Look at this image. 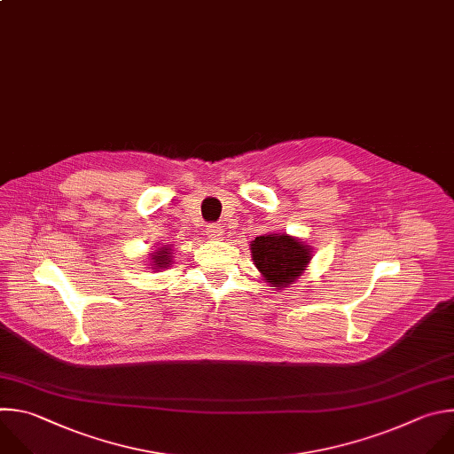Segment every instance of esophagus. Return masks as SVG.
I'll return each mask as SVG.
<instances>
[{
  "label": "esophagus",
  "instance_id": "1",
  "mask_svg": "<svg viewBox=\"0 0 454 454\" xmlns=\"http://www.w3.org/2000/svg\"><path fill=\"white\" fill-rule=\"evenodd\" d=\"M206 234H207V238H211V239H222L223 229H222L218 223H209L207 229H206Z\"/></svg>",
  "mask_w": 454,
  "mask_h": 454
}]
</instances>
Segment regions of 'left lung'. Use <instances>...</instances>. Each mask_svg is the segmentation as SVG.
I'll return each mask as SVG.
<instances>
[{"label": "left lung", "instance_id": "8db88e82", "mask_svg": "<svg viewBox=\"0 0 454 454\" xmlns=\"http://www.w3.org/2000/svg\"><path fill=\"white\" fill-rule=\"evenodd\" d=\"M252 259L274 290L294 285L311 261V248L288 234H264L250 243Z\"/></svg>", "mask_w": 454, "mask_h": 454}]
</instances>
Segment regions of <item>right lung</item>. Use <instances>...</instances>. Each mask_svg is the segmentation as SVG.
<instances>
[{"label": "right lung", "mask_w": 454, "mask_h": 454, "mask_svg": "<svg viewBox=\"0 0 454 454\" xmlns=\"http://www.w3.org/2000/svg\"><path fill=\"white\" fill-rule=\"evenodd\" d=\"M171 248L169 247H160L157 248V252L152 254V261H150V266L153 270H159V268H166L171 264Z\"/></svg>", "instance_id": "obj_1"}]
</instances>
